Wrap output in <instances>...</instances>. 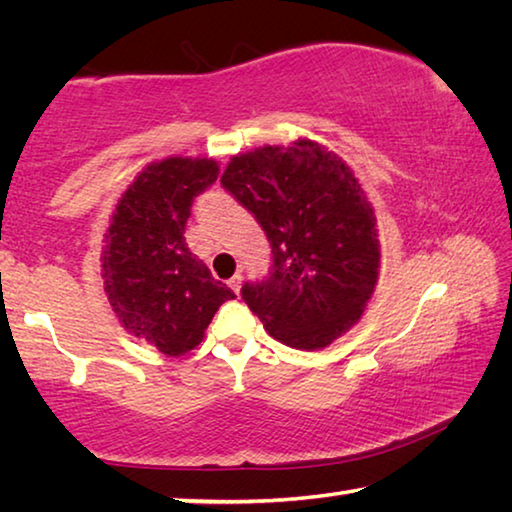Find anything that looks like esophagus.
<instances>
[{
	"label": "esophagus",
	"mask_w": 512,
	"mask_h": 512,
	"mask_svg": "<svg viewBox=\"0 0 512 512\" xmlns=\"http://www.w3.org/2000/svg\"><path fill=\"white\" fill-rule=\"evenodd\" d=\"M241 282H244V277H241V273H237V275H232L230 280H228V287L235 291V293H239L241 291Z\"/></svg>",
	"instance_id": "obj_1"
}]
</instances>
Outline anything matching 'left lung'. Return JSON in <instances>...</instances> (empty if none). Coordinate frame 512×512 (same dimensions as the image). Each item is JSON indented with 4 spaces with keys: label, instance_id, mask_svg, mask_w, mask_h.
Segmentation results:
<instances>
[{
    "label": "left lung",
    "instance_id": "8db88e82",
    "mask_svg": "<svg viewBox=\"0 0 512 512\" xmlns=\"http://www.w3.org/2000/svg\"><path fill=\"white\" fill-rule=\"evenodd\" d=\"M221 185L271 241V273L241 298L275 341L327 348L361 318L379 277L375 210L354 171L298 140L235 155Z\"/></svg>",
    "mask_w": 512,
    "mask_h": 512
}]
</instances>
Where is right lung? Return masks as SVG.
<instances>
[{
    "label": "right lung",
    "instance_id": "obj_1",
    "mask_svg": "<svg viewBox=\"0 0 512 512\" xmlns=\"http://www.w3.org/2000/svg\"><path fill=\"white\" fill-rule=\"evenodd\" d=\"M219 176L210 158L151 162L112 212L103 241V289L119 323L167 357L203 341L225 300L235 298L185 244L194 198Z\"/></svg>",
    "mask_w": 512,
    "mask_h": 512
}]
</instances>
